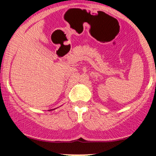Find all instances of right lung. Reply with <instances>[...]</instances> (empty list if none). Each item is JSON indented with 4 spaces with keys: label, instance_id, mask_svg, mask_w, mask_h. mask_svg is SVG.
<instances>
[{
    "label": "right lung",
    "instance_id": "1",
    "mask_svg": "<svg viewBox=\"0 0 156 156\" xmlns=\"http://www.w3.org/2000/svg\"><path fill=\"white\" fill-rule=\"evenodd\" d=\"M53 110H54V109H53ZM48 111H52V109H51V110H48Z\"/></svg>",
    "mask_w": 156,
    "mask_h": 156
}]
</instances>
